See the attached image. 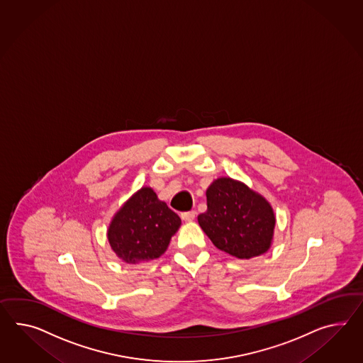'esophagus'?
Instances as JSON below:
<instances>
[{
    "instance_id": "esophagus-1",
    "label": "esophagus",
    "mask_w": 363,
    "mask_h": 363,
    "mask_svg": "<svg viewBox=\"0 0 363 363\" xmlns=\"http://www.w3.org/2000/svg\"><path fill=\"white\" fill-rule=\"evenodd\" d=\"M195 215H196V213H195L194 210H191V211H186V213H181V218L185 221H191L194 220Z\"/></svg>"
}]
</instances>
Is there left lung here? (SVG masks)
<instances>
[{
    "label": "left lung",
    "mask_w": 363,
    "mask_h": 363,
    "mask_svg": "<svg viewBox=\"0 0 363 363\" xmlns=\"http://www.w3.org/2000/svg\"><path fill=\"white\" fill-rule=\"evenodd\" d=\"M206 196L207 211L198 223L215 247L242 259L270 247L275 216L265 198L230 178L213 181Z\"/></svg>",
    "instance_id": "8db88e82"
}]
</instances>
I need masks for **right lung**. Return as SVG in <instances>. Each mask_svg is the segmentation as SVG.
Here are the masks:
<instances>
[{
  "mask_svg": "<svg viewBox=\"0 0 363 363\" xmlns=\"http://www.w3.org/2000/svg\"><path fill=\"white\" fill-rule=\"evenodd\" d=\"M181 225L177 213L143 187L116 213L107 239L116 256L127 264L159 258Z\"/></svg>",
  "mask_w": 363,
  "mask_h": 363,
  "instance_id": "add662e5",
  "label": "right lung"
}]
</instances>
